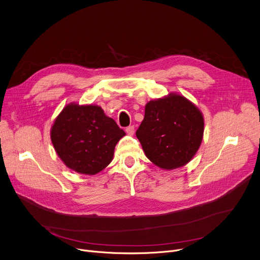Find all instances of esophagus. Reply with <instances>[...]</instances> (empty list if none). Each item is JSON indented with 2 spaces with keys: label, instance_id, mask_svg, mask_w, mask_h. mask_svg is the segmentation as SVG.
Here are the masks:
<instances>
[{
  "label": "esophagus",
  "instance_id": "obj_1",
  "mask_svg": "<svg viewBox=\"0 0 260 260\" xmlns=\"http://www.w3.org/2000/svg\"><path fill=\"white\" fill-rule=\"evenodd\" d=\"M125 132H126V134H127V135L133 136V135L135 134V126H134V125H129V126H127V127L125 128Z\"/></svg>",
  "mask_w": 260,
  "mask_h": 260
}]
</instances>
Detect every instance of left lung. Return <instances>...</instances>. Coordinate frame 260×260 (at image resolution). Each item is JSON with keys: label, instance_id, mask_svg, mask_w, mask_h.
<instances>
[{"label": "left lung", "instance_id": "1", "mask_svg": "<svg viewBox=\"0 0 260 260\" xmlns=\"http://www.w3.org/2000/svg\"><path fill=\"white\" fill-rule=\"evenodd\" d=\"M204 120L199 109L179 94L150 101L136 132L146 156L172 170L190 161L202 142Z\"/></svg>", "mask_w": 260, "mask_h": 260}]
</instances>
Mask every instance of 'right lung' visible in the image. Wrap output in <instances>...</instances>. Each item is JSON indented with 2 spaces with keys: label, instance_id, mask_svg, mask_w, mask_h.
Wrapping results in <instances>:
<instances>
[{
  "label": "right lung",
  "instance_id": "obj_1",
  "mask_svg": "<svg viewBox=\"0 0 260 260\" xmlns=\"http://www.w3.org/2000/svg\"><path fill=\"white\" fill-rule=\"evenodd\" d=\"M125 133L99 106L67 105L51 129V140L68 168L88 175L104 170Z\"/></svg>",
  "mask_w": 260,
  "mask_h": 260
}]
</instances>
